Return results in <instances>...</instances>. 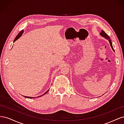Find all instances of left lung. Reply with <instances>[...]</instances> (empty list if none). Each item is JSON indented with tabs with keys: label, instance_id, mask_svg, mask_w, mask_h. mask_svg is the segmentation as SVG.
<instances>
[{
	"label": "left lung",
	"instance_id": "1",
	"mask_svg": "<svg viewBox=\"0 0 124 124\" xmlns=\"http://www.w3.org/2000/svg\"><path fill=\"white\" fill-rule=\"evenodd\" d=\"M100 35H101V36H102V37H104L105 38L107 39L108 40V41H109V43H110V46H111V47H112V50H113V51H114V48H113V46H112V43L111 41V40H110V37L108 36L107 34V33L103 31V30H102V31H101V33H100Z\"/></svg>",
	"mask_w": 124,
	"mask_h": 124
}]
</instances>
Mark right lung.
I'll return each instance as SVG.
<instances>
[{
    "label": "right lung",
    "mask_w": 124,
    "mask_h": 124,
    "mask_svg": "<svg viewBox=\"0 0 124 124\" xmlns=\"http://www.w3.org/2000/svg\"><path fill=\"white\" fill-rule=\"evenodd\" d=\"M23 33V31H22L21 32H20L19 33H18V34L16 36V38H15V39L14 40V41H13V42H14V41H16V40H17L18 38H20V37L22 36V33ZM48 90H49V89H48ZM48 91H47V92H46V93H44V94H43L42 95H41V96H38V97H41V96H43V95H44V94H46V93L48 92ZM24 97H26V98H35V97H27V96H24Z\"/></svg>",
    "instance_id": "right-lung-1"
}]
</instances>
